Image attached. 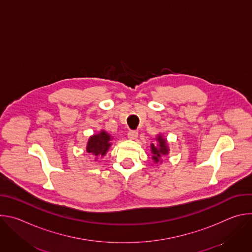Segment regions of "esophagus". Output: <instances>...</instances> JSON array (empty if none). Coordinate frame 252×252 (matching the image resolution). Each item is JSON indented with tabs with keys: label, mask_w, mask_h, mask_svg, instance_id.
Wrapping results in <instances>:
<instances>
[{
	"label": "esophagus",
	"mask_w": 252,
	"mask_h": 252,
	"mask_svg": "<svg viewBox=\"0 0 252 252\" xmlns=\"http://www.w3.org/2000/svg\"><path fill=\"white\" fill-rule=\"evenodd\" d=\"M127 136H128V138L131 139V140L136 139V138H137V131H135V130H130V131L127 132Z\"/></svg>",
	"instance_id": "obj_1"
}]
</instances>
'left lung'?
Segmentation results:
<instances>
[{
	"mask_svg": "<svg viewBox=\"0 0 252 252\" xmlns=\"http://www.w3.org/2000/svg\"><path fill=\"white\" fill-rule=\"evenodd\" d=\"M156 141L158 142V145L151 143L150 148L152 153V158L154 162L157 164V163H161L162 162L161 158L169 154V147H168V141L161 133H158L156 136Z\"/></svg>",
	"mask_w": 252,
	"mask_h": 252,
	"instance_id": "obj_1",
	"label": "left lung"
}]
</instances>
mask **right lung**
<instances>
[{
	"label": "right lung",
	"mask_w": 252,
	"mask_h": 252,
	"mask_svg": "<svg viewBox=\"0 0 252 252\" xmlns=\"http://www.w3.org/2000/svg\"><path fill=\"white\" fill-rule=\"evenodd\" d=\"M113 138L114 137L109 132L101 129L99 132L90 136L87 142L86 151L94 158L95 161L98 158H103L109 152L113 145Z\"/></svg>",
	"instance_id": "add662e5"
}]
</instances>
